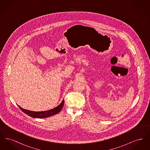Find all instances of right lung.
Returning a JSON list of instances; mask_svg holds the SVG:
<instances>
[{
  "mask_svg": "<svg viewBox=\"0 0 150 150\" xmlns=\"http://www.w3.org/2000/svg\"><path fill=\"white\" fill-rule=\"evenodd\" d=\"M64 105V100H63L62 102L59 105H58L57 107H55L50 110L45 111H40V112H35V111H31L27 110L25 109L22 108V107H20L18 106L19 108L21 109L22 111L24 112L25 114L29 115L30 116L34 118H45L47 117H49L52 115L58 114L62 108V107Z\"/></svg>",
  "mask_w": 150,
  "mask_h": 150,
  "instance_id": "1",
  "label": "right lung"
}]
</instances>
